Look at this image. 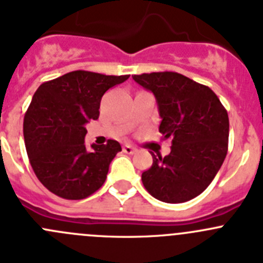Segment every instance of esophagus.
Masks as SVG:
<instances>
[{
  "label": "esophagus",
  "instance_id": "esophagus-1",
  "mask_svg": "<svg viewBox=\"0 0 263 263\" xmlns=\"http://www.w3.org/2000/svg\"><path fill=\"white\" fill-rule=\"evenodd\" d=\"M122 150H124L125 154H129V155H132V154L136 153L137 148L133 147V146H130V144H125L124 147H122Z\"/></svg>",
  "mask_w": 263,
  "mask_h": 263
}]
</instances>
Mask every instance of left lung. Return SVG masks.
I'll return each mask as SVG.
<instances>
[{"label":"left lung","mask_w":263,"mask_h":263,"mask_svg":"<svg viewBox=\"0 0 263 263\" xmlns=\"http://www.w3.org/2000/svg\"><path fill=\"white\" fill-rule=\"evenodd\" d=\"M153 91L159 105V132L172 141L167 156L153 155L142 182L154 198L182 203L199 196L220 170L228 151V113L210 87L175 73L133 76Z\"/></svg>","instance_id":"left-lung-1"}]
</instances>
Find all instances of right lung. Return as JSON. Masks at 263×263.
<instances>
[{
	"mask_svg": "<svg viewBox=\"0 0 263 263\" xmlns=\"http://www.w3.org/2000/svg\"><path fill=\"white\" fill-rule=\"evenodd\" d=\"M129 78L76 70L44 82L23 120L30 164L39 181L65 199H83L103 186L121 146L115 139L86 150V124L99 119L103 95Z\"/></svg>",
	"mask_w": 263,
	"mask_h": 263,
	"instance_id": "1",
	"label": "right lung"
}]
</instances>
